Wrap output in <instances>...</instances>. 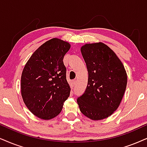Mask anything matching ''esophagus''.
I'll return each instance as SVG.
<instances>
[{
    "instance_id": "1",
    "label": "esophagus",
    "mask_w": 147,
    "mask_h": 147,
    "mask_svg": "<svg viewBox=\"0 0 147 147\" xmlns=\"http://www.w3.org/2000/svg\"><path fill=\"white\" fill-rule=\"evenodd\" d=\"M72 85H73V86H75L76 83H77V81H76V80H73V81H72Z\"/></svg>"
}]
</instances>
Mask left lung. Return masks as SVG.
Instances as JSON below:
<instances>
[{
  "mask_svg": "<svg viewBox=\"0 0 147 147\" xmlns=\"http://www.w3.org/2000/svg\"><path fill=\"white\" fill-rule=\"evenodd\" d=\"M81 51L89 77L78 105L90 119H104L113 114L121 102L127 86L126 70L116 53L103 42L86 43Z\"/></svg>",
  "mask_w": 147,
  "mask_h": 147,
  "instance_id": "1",
  "label": "left lung"
}]
</instances>
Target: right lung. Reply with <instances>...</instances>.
Returning a JSON list of instances; mask_svg holds the SVG:
<instances>
[{"label": "right lung", "mask_w": 147, "mask_h": 147, "mask_svg": "<svg viewBox=\"0 0 147 147\" xmlns=\"http://www.w3.org/2000/svg\"><path fill=\"white\" fill-rule=\"evenodd\" d=\"M70 44L53 38L35 51L28 60L21 76V94L28 110L37 117L49 120L62 110L69 97L63 59Z\"/></svg>", "instance_id": "right-lung-1"}]
</instances>
